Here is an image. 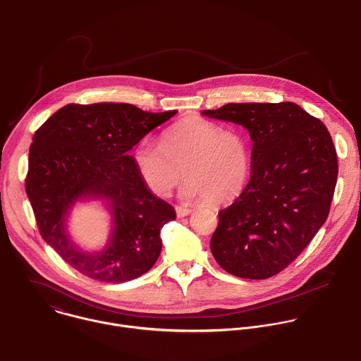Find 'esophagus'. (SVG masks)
Listing matches in <instances>:
<instances>
[{
    "label": "esophagus",
    "mask_w": 361,
    "mask_h": 361,
    "mask_svg": "<svg viewBox=\"0 0 361 361\" xmlns=\"http://www.w3.org/2000/svg\"><path fill=\"white\" fill-rule=\"evenodd\" d=\"M176 214L178 218H184V216H188L191 214V209L185 208V207H176Z\"/></svg>",
    "instance_id": "34e87169"
}]
</instances>
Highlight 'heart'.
I'll use <instances>...</instances> for the list:
<instances>
[{
  "label": "heart",
  "mask_w": 361,
  "mask_h": 361,
  "mask_svg": "<svg viewBox=\"0 0 361 361\" xmlns=\"http://www.w3.org/2000/svg\"><path fill=\"white\" fill-rule=\"evenodd\" d=\"M133 161L145 185L156 195H169L184 169L185 197L224 204L245 187L249 147L236 130L202 119H185L166 129L160 145L142 140Z\"/></svg>",
  "instance_id": "heart-1"
}]
</instances>
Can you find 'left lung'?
<instances>
[{
	"mask_svg": "<svg viewBox=\"0 0 361 361\" xmlns=\"http://www.w3.org/2000/svg\"><path fill=\"white\" fill-rule=\"evenodd\" d=\"M202 114L245 126L253 140L250 181L219 211L211 252L232 276L273 277L302 253L329 215L338 180L331 133L294 102L226 104Z\"/></svg>",
	"mask_w": 361,
	"mask_h": 361,
	"instance_id": "1",
	"label": "left lung"
}]
</instances>
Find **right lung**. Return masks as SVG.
<instances>
[{
    "label": "right lung",
    "instance_id": "1",
    "mask_svg": "<svg viewBox=\"0 0 361 361\" xmlns=\"http://www.w3.org/2000/svg\"><path fill=\"white\" fill-rule=\"evenodd\" d=\"M176 114L118 102L68 104L35 132L25 190L43 240L81 274L125 283L159 259L160 231L176 211L149 191L129 150ZM81 197L105 199L114 216L111 239L98 254L77 250L65 232L66 212Z\"/></svg>",
    "mask_w": 361,
    "mask_h": 361
}]
</instances>
